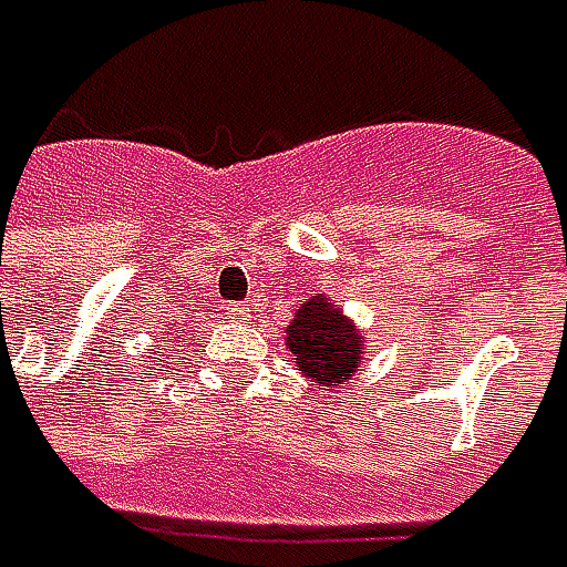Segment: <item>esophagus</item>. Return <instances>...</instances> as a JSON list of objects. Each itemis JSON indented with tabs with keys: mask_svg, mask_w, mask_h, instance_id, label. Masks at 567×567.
<instances>
[{
	"mask_svg": "<svg viewBox=\"0 0 567 567\" xmlns=\"http://www.w3.org/2000/svg\"><path fill=\"white\" fill-rule=\"evenodd\" d=\"M248 312H251L248 302H229V306H226V316H229V319H248Z\"/></svg>",
	"mask_w": 567,
	"mask_h": 567,
	"instance_id": "34e87169",
	"label": "esophagus"
}]
</instances>
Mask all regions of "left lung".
<instances>
[{"instance_id":"left-lung-1","label":"left lung","mask_w":567,"mask_h":567,"mask_svg":"<svg viewBox=\"0 0 567 567\" xmlns=\"http://www.w3.org/2000/svg\"><path fill=\"white\" fill-rule=\"evenodd\" d=\"M290 354L302 367L306 377L316 382H344L357 373L360 341L357 328L331 309L326 299H309L297 309V319L287 328Z\"/></svg>"}]
</instances>
